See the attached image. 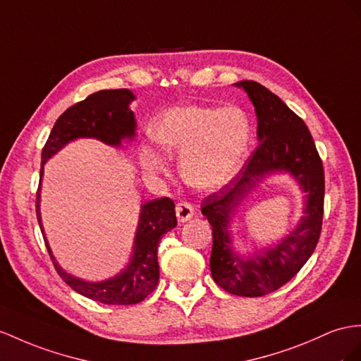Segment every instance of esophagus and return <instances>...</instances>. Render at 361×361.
Returning <instances> with one entry per match:
<instances>
[{"label": "esophagus", "instance_id": "1", "mask_svg": "<svg viewBox=\"0 0 361 361\" xmlns=\"http://www.w3.org/2000/svg\"><path fill=\"white\" fill-rule=\"evenodd\" d=\"M175 212H177V218L180 223H186L195 214V210H193L189 201H180L177 207H175Z\"/></svg>", "mask_w": 361, "mask_h": 361}]
</instances>
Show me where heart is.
Here are the masks:
<instances>
[{"label": "heart", "mask_w": 361, "mask_h": 361, "mask_svg": "<svg viewBox=\"0 0 361 361\" xmlns=\"http://www.w3.org/2000/svg\"><path fill=\"white\" fill-rule=\"evenodd\" d=\"M151 137L168 155L180 157V171L190 186L210 189L232 178L243 164L252 140V123L238 106H175L157 117ZM142 164L151 173L166 169L164 157L149 146Z\"/></svg>", "instance_id": "1"}]
</instances>
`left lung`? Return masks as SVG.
I'll list each match as a JSON object with an SVG mask.
<instances>
[{
	"label": "left lung",
	"instance_id": "obj_1",
	"mask_svg": "<svg viewBox=\"0 0 361 361\" xmlns=\"http://www.w3.org/2000/svg\"><path fill=\"white\" fill-rule=\"evenodd\" d=\"M235 85L244 88L253 102L259 145L228 184L202 200L201 212L214 235L210 256L214 281L230 294L259 298L291 281L316 250L323 221L325 172L308 126L294 111L255 80ZM277 170L290 171L307 193L305 216L281 245L247 260L233 252L229 215L264 174Z\"/></svg>",
	"mask_w": 361,
	"mask_h": 361
}]
</instances>
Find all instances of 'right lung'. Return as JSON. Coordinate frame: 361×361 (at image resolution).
I'll use <instances>...</instances> for the list:
<instances>
[{"mask_svg":"<svg viewBox=\"0 0 361 361\" xmlns=\"http://www.w3.org/2000/svg\"><path fill=\"white\" fill-rule=\"evenodd\" d=\"M134 99L135 96L128 88L100 90L63 111L42 147L41 177L44 163L75 138L92 137L113 146H118L123 138H133L135 118L129 109V104ZM36 216L51 262L63 282L85 298L106 305L138 303L155 290L160 274L157 256L159 244L163 235L177 226L175 204L171 198L163 197L145 202L138 221L131 262L120 274L94 283L67 274L54 259L41 223L39 189L36 192Z\"/></svg>","mask_w":361,"mask_h":361,"instance_id":"right-lung-1","label":"right lung"}]
</instances>
